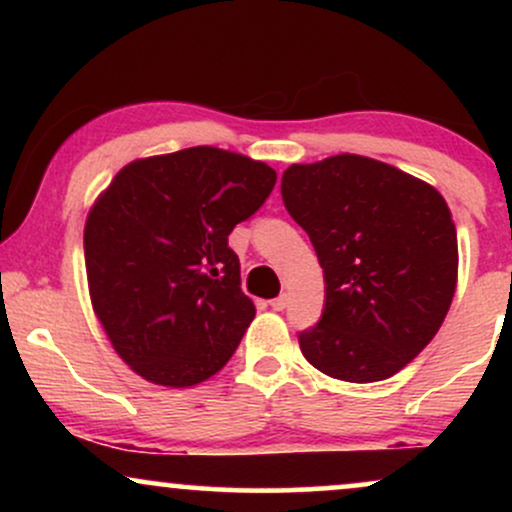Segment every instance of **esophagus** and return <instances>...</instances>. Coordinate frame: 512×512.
<instances>
[{"label": "esophagus", "instance_id": "1", "mask_svg": "<svg viewBox=\"0 0 512 512\" xmlns=\"http://www.w3.org/2000/svg\"><path fill=\"white\" fill-rule=\"evenodd\" d=\"M269 305H272L274 310H284L286 305H289V296H286V293H284V296H279V298H274V301H269Z\"/></svg>", "mask_w": 512, "mask_h": 512}]
</instances>
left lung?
Listing matches in <instances>:
<instances>
[{"label":"left lung","mask_w":512,"mask_h":512,"mask_svg":"<svg viewBox=\"0 0 512 512\" xmlns=\"http://www.w3.org/2000/svg\"><path fill=\"white\" fill-rule=\"evenodd\" d=\"M281 197L325 272L303 356L346 383H378L436 337L457 286V231L433 185L390 163L339 154L293 163Z\"/></svg>","instance_id":"1"}]
</instances>
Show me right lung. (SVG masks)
Masks as SVG:
<instances>
[{
    "instance_id": "obj_1",
    "label": "right lung",
    "mask_w": 512,
    "mask_h": 512,
    "mask_svg": "<svg viewBox=\"0 0 512 512\" xmlns=\"http://www.w3.org/2000/svg\"><path fill=\"white\" fill-rule=\"evenodd\" d=\"M274 182L267 163L192 146L127 163L93 202L84 228L93 313L144 380L192 387L238 349L255 303L240 291L228 236Z\"/></svg>"
}]
</instances>
